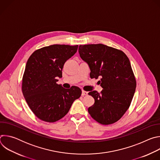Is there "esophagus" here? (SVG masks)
<instances>
[{
    "label": "esophagus",
    "mask_w": 160,
    "mask_h": 160,
    "mask_svg": "<svg viewBox=\"0 0 160 160\" xmlns=\"http://www.w3.org/2000/svg\"><path fill=\"white\" fill-rule=\"evenodd\" d=\"M87 94H88V92H86V91H84V90H82V96H87Z\"/></svg>",
    "instance_id": "obj_1"
}]
</instances>
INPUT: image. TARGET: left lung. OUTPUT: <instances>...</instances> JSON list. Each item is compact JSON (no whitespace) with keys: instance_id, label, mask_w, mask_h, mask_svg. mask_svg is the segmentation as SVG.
<instances>
[{"instance_id":"left-lung-1","label":"left lung","mask_w":160,"mask_h":160,"mask_svg":"<svg viewBox=\"0 0 160 160\" xmlns=\"http://www.w3.org/2000/svg\"><path fill=\"white\" fill-rule=\"evenodd\" d=\"M80 58L90 70V77H101V93L88 92L95 100L88 108L90 116L102 125L119 120L128 109L133 97L136 81L128 57L122 51L106 45H79Z\"/></svg>"}]
</instances>
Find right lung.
Wrapping results in <instances>:
<instances>
[{"mask_svg":"<svg viewBox=\"0 0 160 160\" xmlns=\"http://www.w3.org/2000/svg\"><path fill=\"white\" fill-rule=\"evenodd\" d=\"M78 45L54 44L35 51L27 61L22 77V94L39 119L55 122L69 111L81 94L76 86L64 88L58 85L65 62L77 51Z\"/></svg>","mask_w":160,"mask_h":160,"instance_id":"1","label":"right lung"}]
</instances>
